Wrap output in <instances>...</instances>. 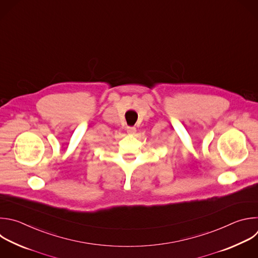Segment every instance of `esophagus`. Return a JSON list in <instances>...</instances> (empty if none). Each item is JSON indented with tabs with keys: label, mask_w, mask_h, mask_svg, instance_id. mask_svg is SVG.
<instances>
[{
	"label": "esophagus",
	"mask_w": 258,
	"mask_h": 258,
	"mask_svg": "<svg viewBox=\"0 0 258 258\" xmlns=\"http://www.w3.org/2000/svg\"><path fill=\"white\" fill-rule=\"evenodd\" d=\"M126 132H127L128 135H132V136H133V135L136 134L137 130H136V127H134V126H130V127L126 128Z\"/></svg>",
	"instance_id": "1"
}]
</instances>
